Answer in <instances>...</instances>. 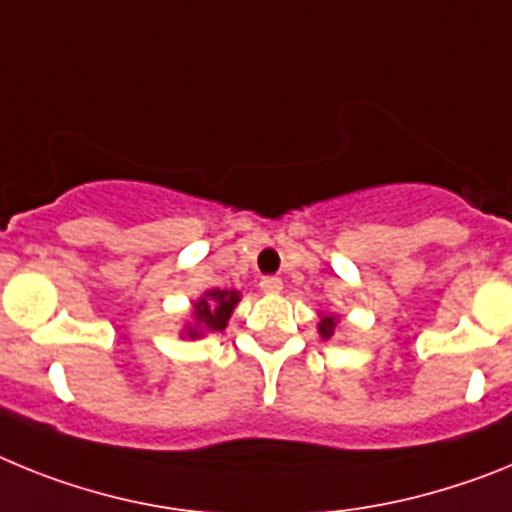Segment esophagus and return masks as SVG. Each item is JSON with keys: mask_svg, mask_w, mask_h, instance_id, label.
<instances>
[{"mask_svg": "<svg viewBox=\"0 0 512 512\" xmlns=\"http://www.w3.org/2000/svg\"><path fill=\"white\" fill-rule=\"evenodd\" d=\"M260 288L265 293H281L283 291V281L281 278H275V275H265L260 281Z\"/></svg>", "mask_w": 512, "mask_h": 512, "instance_id": "obj_1", "label": "esophagus"}]
</instances>
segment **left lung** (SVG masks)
Here are the masks:
<instances>
[{
  "mask_svg": "<svg viewBox=\"0 0 512 512\" xmlns=\"http://www.w3.org/2000/svg\"><path fill=\"white\" fill-rule=\"evenodd\" d=\"M335 317H324L322 322H319V332H322V337H332V332H335Z\"/></svg>",
  "mask_w": 512,
  "mask_h": 512,
  "instance_id": "8db88e82",
  "label": "left lung"
}]
</instances>
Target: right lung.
Instances as JSON below:
<instances>
[{
	"label": "right lung",
	"instance_id": "obj_1",
	"mask_svg": "<svg viewBox=\"0 0 512 512\" xmlns=\"http://www.w3.org/2000/svg\"><path fill=\"white\" fill-rule=\"evenodd\" d=\"M239 293L237 291H208L195 309V319H198V327H188L190 337H198L203 332H221L229 322L231 311L237 306Z\"/></svg>",
	"mask_w": 512,
	"mask_h": 512
}]
</instances>
